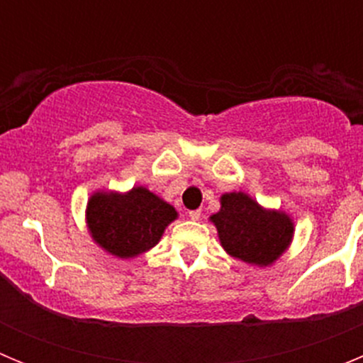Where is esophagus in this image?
<instances>
[{
    "label": "esophagus",
    "mask_w": 363,
    "mask_h": 363,
    "mask_svg": "<svg viewBox=\"0 0 363 363\" xmlns=\"http://www.w3.org/2000/svg\"><path fill=\"white\" fill-rule=\"evenodd\" d=\"M200 216H201V211L200 209H194V211H189V218H191V220H200Z\"/></svg>",
    "instance_id": "esophagus-1"
}]
</instances>
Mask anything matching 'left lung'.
Listing matches in <instances>:
<instances>
[{"mask_svg":"<svg viewBox=\"0 0 363 363\" xmlns=\"http://www.w3.org/2000/svg\"><path fill=\"white\" fill-rule=\"evenodd\" d=\"M211 220L223 249L247 264H272L293 238V221L287 214L264 211L243 192L223 194L220 213Z\"/></svg>","mask_w":363,"mask_h":363,"instance_id":"8db88e82","label":"left lung"}]
</instances>
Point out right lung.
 <instances>
[{
	"label": "right lung",
	"instance_id": "right-lung-1",
	"mask_svg": "<svg viewBox=\"0 0 363 363\" xmlns=\"http://www.w3.org/2000/svg\"><path fill=\"white\" fill-rule=\"evenodd\" d=\"M174 218V207L145 187H136L127 194L96 192L86 205L92 238L120 258L138 256L156 245Z\"/></svg>",
	"mask_w": 363,
	"mask_h": 363
}]
</instances>
